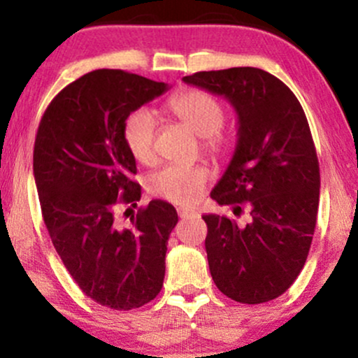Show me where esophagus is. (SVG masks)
<instances>
[{"label": "esophagus", "mask_w": 358, "mask_h": 358, "mask_svg": "<svg viewBox=\"0 0 358 358\" xmlns=\"http://www.w3.org/2000/svg\"><path fill=\"white\" fill-rule=\"evenodd\" d=\"M176 212H178L180 219H188V217H199V212L188 210V208H178Z\"/></svg>", "instance_id": "esophagus-1"}]
</instances>
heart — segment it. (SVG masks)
Listing matches in <instances>:
<instances>
[{
  "label": "heart",
  "instance_id": "heart-1",
  "mask_svg": "<svg viewBox=\"0 0 358 358\" xmlns=\"http://www.w3.org/2000/svg\"><path fill=\"white\" fill-rule=\"evenodd\" d=\"M166 109L183 126L202 139L207 155L220 158L227 151V138L220 131L224 109L210 94L199 89H187L171 96ZM156 119L148 109H136L126 117L122 138L133 158L139 163H151L155 156ZM208 182V171L199 165H166L148 178L151 195L176 205H193L203 195Z\"/></svg>",
  "mask_w": 358,
  "mask_h": 358
}]
</instances>
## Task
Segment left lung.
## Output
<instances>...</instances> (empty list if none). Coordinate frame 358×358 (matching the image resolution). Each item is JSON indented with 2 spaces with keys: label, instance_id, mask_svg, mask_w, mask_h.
<instances>
[{
  "label": "left lung",
  "instance_id": "obj_1",
  "mask_svg": "<svg viewBox=\"0 0 358 358\" xmlns=\"http://www.w3.org/2000/svg\"><path fill=\"white\" fill-rule=\"evenodd\" d=\"M183 82L225 97L237 114V145L210 196L248 205L249 222L208 213V268L234 301L281 296L305 266L320 200V165L305 110L278 77L254 67L196 72Z\"/></svg>",
  "mask_w": 358,
  "mask_h": 358
}]
</instances>
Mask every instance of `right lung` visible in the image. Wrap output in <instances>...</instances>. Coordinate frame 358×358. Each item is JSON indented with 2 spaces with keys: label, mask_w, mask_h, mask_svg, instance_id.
I'll return each instance as SVG.
<instances>
[{
  "label": "right lung",
  "mask_w": 358,
  "mask_h": 358,
  "mask_svg": "<svg viewBox=\"0 0 358 358\" xmlns=\"http://www.w3.org/2000/svg\"><path fill=\"white\" fill-rule=\"evenodd\" d=\"M166 90L165 82L99 69L62 89L36 131L34 175L53 248L77 286L113 310L146 305L165 279L173 205L151 200L127 229L114 212L141 199L122 138L126 117Z\"/></svg>",
  "instance_id": "obj_1"
}]
</instances>
